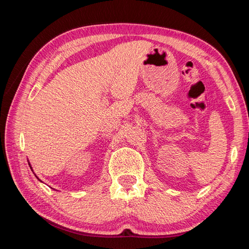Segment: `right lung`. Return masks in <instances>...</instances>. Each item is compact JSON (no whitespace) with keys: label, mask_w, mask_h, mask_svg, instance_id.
<instances>
[{"label":"right lung","mask_w":249,"mask_h":249,"mask_svg":"<svg viewBox=\"0 0 249 249\" xmlns=\"http://www.w3.org/2000/svg\"><path fill=\"white\" fill-rule=\"evenodd\" d=\"M31 169H32V168H31Z\"/></svg>","instance_id":"add662e5"}]
</instances>
